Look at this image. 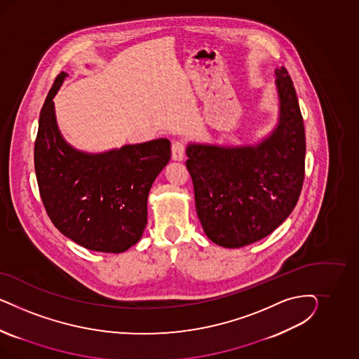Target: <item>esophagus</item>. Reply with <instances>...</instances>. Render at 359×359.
Here are the masks:
<instances>
[{
    "instance_id": "34e87169",
    "label": "esophagus",
    "mask_w": 359,
    "mask_h": 359,
    "mask_svg": "<svg viewBox=\"0 0 359 359\" xmlns=\"http://www.w3.org/2000/svg\"><path fill=\"white\" fill-rule=\"evenodd\" d=\"M171 156L176 162H182L184 159L185 146L183 142H174L171 146Z\"/></svg>"
}]
</instances>
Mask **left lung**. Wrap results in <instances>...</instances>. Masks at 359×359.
<instances>
[{"label": "left lung", "instance_id": "obj_1", "mask_svg": "<svg viewBox=\"0 0 359 359\" xmlns=\"http://www.w3.org/2000/svg\"><path fill=\"white\" fill-rule=\"evenodd\" d=\"M278 122L254 144L189 143L187 168L208 238L238 249L267 237L297 204L304 180L305 130L294 83L275 68Z\"/></svg>", "mask_w": 359, "mask_h": 359}]
</instances>
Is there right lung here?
<instances>
[{
  "mask_svg": "<svg viewBox=\"0 0 359 359\" xmlns=\"http://www.w3.org/2000/svg\"><path fill=\"white\" fill-rule=\"evenodd\" d=\"M55 79L39 116L34 164L46 212L67 238L88 250L123 252L141 239L147 197L155 177L170 162L165 138L125 144L109 151H80L65 141L55 116Z\"/></svg>",
  "mask_w": 359,
  "mask_h": 359,
  "instance_id": "1",
  "label": "right lung"
}]
</instances>
